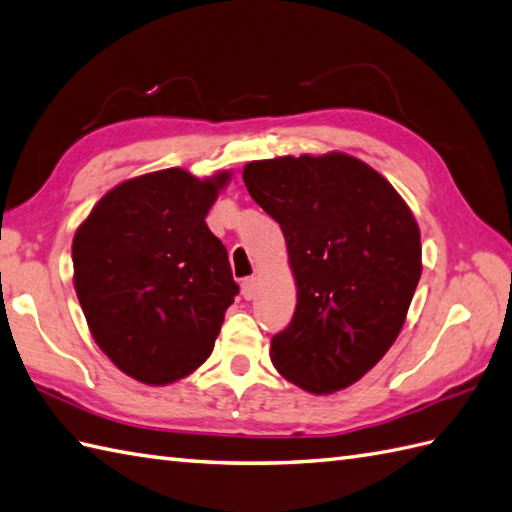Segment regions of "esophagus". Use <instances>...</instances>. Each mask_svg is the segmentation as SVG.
Wrapping results in <instances>:
<instances>
[{"mask_svg": "<svg viewBox=\"0 0 512 512\" xmlns=\"http://www.w3.org/2000/svg\"><path fill=\"white\" fill-rule=\"evenodd\" d=\"M256 291H258V280L256 278H245L243 285H241V293L245 300H254L256 298Z\"/></svg>", "mask_w": 512, "mask_h": 512, "instance_id": "esophagus-1", "label": "esophagus"}]
</instances>
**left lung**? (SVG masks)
Listing matches in <instances>:
<instances>
[{"instance_id": "8db88e82", "label": "left lung", "mask_w": 512, "mask_h": 512, "mask_svg": "<svg viewBox=\"0 0 512 512\" xmlns=\"http://www.w3.org/2000/svg\"><path fill=\"white\" fill-rule=\"evenodd\" d=\"M243 181L280 223L298 289L271 363L304 392L344 390L405 324L423 271L414 212L381 173L339 151L249 162Z\"/></svg>"}]
</instances>
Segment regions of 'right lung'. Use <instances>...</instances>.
<instances>
[{"label": "right lung", "mask_w": 512, "mask_h": 512, "mask_svg": "<svg viewBox=\"0 0 512 512\" xmlns=\"http://www.w3.org/2000/svg\"><path fill=\"white\" fill-rule=\"evenodd\" d=\"M232 170L164 168L111 188L72 241L74 289L98 348L131 379L168 385L210 357L238 285L206 223Z\"/></svg>", "instance_id": "1"}]
</instances>
